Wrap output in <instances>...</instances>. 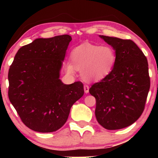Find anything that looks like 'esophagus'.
I'll list each match as a JSON object with an SVG mask.
<instances>
[{
  "mask_svg": "<svg viewBox=\"0 0 158 158\" xmlns=\"http://www.w3.org/2000/svg\"><path fill=\"white\" fill-rule=\"evenodd\" d=\"M84 90H85V94H88V92H89V86L87 85H84Z\"/></svg>",
  "mask_w": 158,
  "mask_h": 158,
  "instance_id": "esophagus-1",
  "label": "esophagus"
}]
</instances>
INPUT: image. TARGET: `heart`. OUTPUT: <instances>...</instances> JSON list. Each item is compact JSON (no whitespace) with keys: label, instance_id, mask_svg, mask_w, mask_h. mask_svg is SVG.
Here are the masks:
<instances>
[{"label":"heart","instance_id":"1","mask_svg":"<svg viewBox=\"0 0 158 158\" xmlns=\"http://www.w3.org/2000/svg\"><path fill=\"white\" fill-rule=\"evenodd\" d=\"M71 62L66 65V71L75 73L81 70V75L88 81H98L108 77L116 63L115 51L109 46L93 44L80 45L70 54Z\"/></svg>","mask_w":158,"mask_h":158}]
</instances>
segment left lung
Returning <instances> with one entry per match:
<instances>
[{"instance_id":"obj_1","label":"left lung","mask_w":158,"mask_h":158,"mask_svg":"<svg viewBox=\"0 0 158 158\" xmlns=\"http://www.w3.org/2000/svg\"><path fill=\"white\" fill-rule=\"evenodd\" d=\"M112 47L117 59L108 77L89 89L96 98L97 122L108 130L126 128L144 110L150 79L147 59L131 40L99 35Z\"/></svg>"}]
</instances>
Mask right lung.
<instances>
[{
	"mask_svg": "<svg viewBox=\"0 0 158 158\" xmlns=\"http://www.w3.org/2000/svg\"><path fill=\"white\" fill-rule=\"evenodd\" d=\"M69 35L36 39L17 52L8 73L10 102L26 126L48 133L59 130L84 94L81 81L65 85L60 71Z\"/></svg>",
	"mask_w": 158,
	"mask_h": 158,
	"instance_id": "add662e5",
	"label": "right lung"
}]
</instances>
